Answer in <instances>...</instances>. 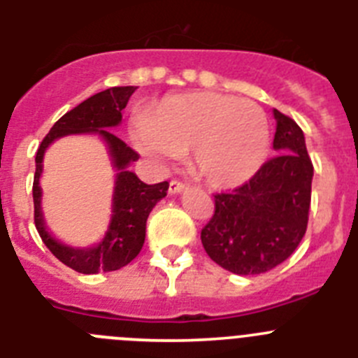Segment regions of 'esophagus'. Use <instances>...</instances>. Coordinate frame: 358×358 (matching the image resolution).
Instances as JSON below:
<instances>
[{
    "label": "esophagus",
    "instance_id": "34e87169",
    "mask_svg": "<svg viewBox=\"0 0 358 358\" xmlns=\"http://www.w3.org/2000/svg\"><path fill=\"white\" fill-rule=\"evenodd\" d=\"M186 188V185L185 182H181V181H176V179H173V181H170V185H169V192L170 194H181L182 189Z\"/></svg>",
    "mask_w": 358,
    "mask_h": 358
}]
</instances>
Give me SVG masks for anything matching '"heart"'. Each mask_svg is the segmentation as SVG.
<instances>
[{
	"instance_id": "1",
	"label": "heart",
	"mask_w": 358,
	"mask_h": 358,
	"mask_svg": "<svg viewBox=\"0 0 358 358\" xmlns=\"http://www.w3.org/2000/svg\"><path fill=\"white\" fill-rule=\"evenodd\" d=\"M136 141L156 161L173 159L192 148L199 177L215 188H233L262 166L271 129L264 109L251 100L188 93L164 98L152 107Z\"/></svg>"
}]
</instances>
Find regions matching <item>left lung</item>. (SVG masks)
Masks as SVG:
<instances>
[{"mask_svg":"<svg viewBox=\"0 0 358 358\" xmlns=\"http://www.w3.org/2000/svg\"><path fill=\"white\" fill-rule=\"evenodd\" d=\"M278 152L231 194L215 195V213L202 227L208 256L229 273L251 276L285 262L305 236L314 164L296 122L278 109Z\"/></svg>","mask_w":358,"mask_h":358,"instance_id":"8db88e82","label":"left lung"}]
</instances>
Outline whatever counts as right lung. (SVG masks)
Masks as SVG:
<instances>
[{"mask_svg": "<svg viewBox=\"0 0 358 358\" xmlns=\"http://www.w3.org/2000/svg\"><path fill=\"white\" fill-rule=\"evenodd\" d=\"M134 85L110 87L96 93L68 110L59 122H55L36 154V176H34V222L44 245L55 258L73 271L82 274H96L100 271L110 273L131 264L140 255L145 242V227L152 208L166 195L169 182L145 185L136 173L129 170V164L138 159V154L127 147L118 136L109 129L122 122V110L127 106L129 98L134 93ZM94 131L103 136L108 143L113 164L117 169L115 194H113V215L104 238L91 248H71L55 241L48 233L40 210L38 177L42 173V157L45 148L62 135Z\"/></svg>", "mask_w": 358, "mask_h": 358, "instance_id": "1", "label": "right lung"}]
</instances>
